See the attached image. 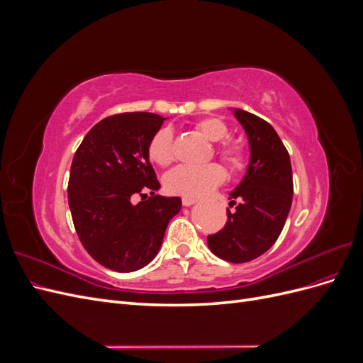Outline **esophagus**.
Masks as SVG:
<instances>
[{
	"instance_id": "esophagus-1",
	"label": "esophagus",
	"mask_w": 363,
	"mask_h": 363,
	"mask_svg": "<svg viewBox=\"0 0 363 363\" xmlns=\"http://www.w3.org/2000/svg\"><path fill=\"white\" fill-rule=\"evenodd\" d=\"M196 201H199V200H196L195 196H183V199H182L183 206H192V204H195Z\"/></svg>"
}]
</instances>
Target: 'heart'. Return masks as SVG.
Masks as SVG:
<instances>
[{
    "label": "heart",
    "instance_id": "obj_1",
    "mask_svg": "<svg viewBox=\"0 0 363 363\" xmlns=\"http://www.w3.org/2000/svg\"><path fill=\"white\" fill-rule=\"evenodd\" d=\"M196 131L211 142H218L215 151L232 171L240 172L248 167V150L236 140L227 139L230 130L223 119L203 118L195 123ZM148 157L159 167H168L175 159V144L172 130L163 127L157 130L148 144ZM225 180V169L219 163L204 167H177L164 175V188L171 194L184 196H200L212 191Z\"/></svg>",
    "mask_w": 363,
    "mask_h": 363
}]
</instances>
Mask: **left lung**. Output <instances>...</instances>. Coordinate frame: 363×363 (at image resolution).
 <instances>
[{
    "instance_id": "obj_1",
    "label": "left lung",
    "mask_w": 363,
    "mask_h": 363,
    "mask_svg": "<svg viewBox=\"0 0 363 363\" xmlns=\"http://www.w3.org/2000/svg\"><path fill=\"white\" fill-rule=\"evenodd\" d=\"M250 140V164L244 180L230 192L227 223L207 236L215 256L245 263L267 252L279 239L291 211L294 183L291 159L277 131L250 112L235 108Z\"/></svg>"
}]
</instances>
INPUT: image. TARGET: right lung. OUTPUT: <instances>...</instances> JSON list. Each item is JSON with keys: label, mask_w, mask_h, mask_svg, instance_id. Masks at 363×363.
Masks as SVG:
<instances>
[{"label": "right lung", "mask_w": 363, "mask_h": 363, "mask_svg": "<svg viewBox=\"0 0 363 363\" xmlns=\"http://www.w3.org/2000/svg\"><path fill=\"white\" fill-rule=\"evenodd\" d=\"M163 121L148 112L107 116L89 130L74 155L68 203L75 232L84 250L112 271L148 265L182 208L180 196L155 194L160 183L148 144ZM135 194L141 196L138 205L130 201Z\"/></svg>", "instance_id": "right-lung-1"}]
</instances>
